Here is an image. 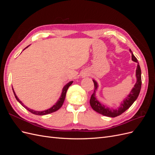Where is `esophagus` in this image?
<instances>
[{
	"mask_svg": "<svg viewBox=\"0 0 155 155\" xmlns=\"http://www.w3.org/2000/svg\"><path fill=\"white\" fill-rule=\"evenodd\" d=\"M85 76H87V75L85 74V75H84V77H85Z\"/></svg>",
	"mask_w": 155,
	"mask_h": 155,
	"instance_id": "obj_1",
	"label": "esophagus"
}]
</instances>
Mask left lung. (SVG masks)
Returning <instances> with one entry per match:
<instances>
[{
    "label": "left lung",
    "mask_w": 155,
    "mask_h": 155,
    "mask_svg": "<svg viewBox=\"0 0 155 155\" xmlns=\"http://www.w3.org/2000/svg\"><path fill=\"white\" fill-rule=\"evenodd\" d=\"M131 55H132V60L133 61L137 63V68L136 70V76H137V83L134 85L132 91H130L129 94L125 98L124 100L121 102L120 106L117 109H110L109 107H107L105 105L101 104V103L98 101L96 97V91L98 87L97 82L93 79L94 84V91L91 96L90 100V104L92 109L96 112H98L104 116H106L108 117H112L114 118L118 116H120L124 112L127 110L129 108L133 105L135 100L137 99V97L139 95L140 89H141L142 86V78H141V69L138 62L137 59L136 58L135 56L133 55L132 51L130 49Z\"/></svg>",
    "instance_id": "1"
}]
</instances>
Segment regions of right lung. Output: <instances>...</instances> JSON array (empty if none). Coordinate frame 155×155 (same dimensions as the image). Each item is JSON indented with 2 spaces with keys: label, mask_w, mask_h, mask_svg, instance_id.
Returning a JSON list of instances; mask_svg holds the SVG:
<instances>
[{
  "label": "right lung",
  "mask_w": 155,
  "mask_h": 155,
  "mask_svg": "<svg viewBox=\"0 0 155 155\" xmlns=\"http://www.w3.org/2000/svg\"><path fill=\"white\" fill-rule=\"evenodd\" d=\"M30 46V45H29ZM29 46H28L27 47H26L25 49H26V48L28 47ZM24 49V50H25ZM73 83V81H70L69 83H68L67 84H66V85H64V87H63V90H62V93H61V95L59 99L58 100V101H57V103L55 105H54L52 107H51V108H50L49 109H47V110H43V111H36V110H32V109H29V108H28L26 106H25L24 104H22V103L21 102V101L19 100V99L17 97L16 94L15 92V91H14L13 88V92L14 93V95H15V97L16 98V100L20 103V104L24 107L26 109H27L28 111H30V112H31L32 114H35V115H46V114H50V113H52V112H55L57 111L58 110H59L61 107H62L63 103H64V99H65V96H66V94H67V91L68 90V87L72 85Z\"/></svg>",
  "instance_id": "1"
}]
</instances>
